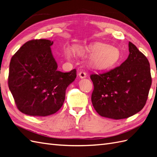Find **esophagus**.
Masks as SVG:
<instances>
[{
	"label": "esophagus",
	"instance_id": "esophagus-1",
	"mask_svg": "<svg viewBox=\"0 0 157 157\" xmlns=\"http://www.w3.org/2000/svg\"><path fill=\"white\" fill-rule=\"evenodd\" d=\"M78 76L79 77L81 78H86V73L84 71H81L79 72L78 74Z\"/></svg>",
	"mask_w": 157,
	"mask_h": 157
}]
</instances>
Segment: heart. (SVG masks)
Returning a JSON list of instances; mask_svg holds the SVG:
<instances>
[{"mask_svg": "<svg viewBox=\"0 0 157 157\" xmlns=\"http://www.w3.org/2000/svg\"><path fill=\"white\" fill-rule=\"evenodd\" d=\"M76 50L79 53L88 52L92 54L90 60L93 64L97 68L105 69L110 68L116 64L120 58V51L117 48L111 46L106 44L96 43L82 50L76 48ZM65 55L67 58H71L72 53L70 49L65 51Z\"/></svg>", "mask_w": 157, "mask_h": 157, "instance_id": "b5f03b06", "label": "heart"}]
</instances>
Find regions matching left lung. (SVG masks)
Listing matches in <instances>:
<instances>
[{
  "mask_svg": "<svg viewBox=\"0 0 157 157\" xmlns=\"http://www.w3.org/2000/svg\"><path fill=\"white\" fill-rule=\"evenodd\" d=\"M128 46L130 54L120 67L90 76L94 85L92 104L101 116L128 118L147 102L152 84L149 62L130 41Z\"/></svg>",
  "mask_w": 157,
  "mask_h": 157,
  "instance_id": "8db88e82",
  "label": "left lung"
}]
</instances>
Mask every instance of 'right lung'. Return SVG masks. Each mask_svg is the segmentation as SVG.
<instances>
[{"label":"right lung","mask_w":157,"mask_h":157,"mask_svg":"<svg viewBox=\"0 0 157 157\" xmlns=\"http://www.w3.org/2000/svg\"><path fill=\"white\" fill-rule=\"evenodd\" d=\"M52 44L44 39L28 41L10 60L9 88L18 109L26 115L44 117L57 112L64 103L66 89L76 77V69L58 71Z\"/></svg>","instance_id":"right-lung-1"}]
</instances>
